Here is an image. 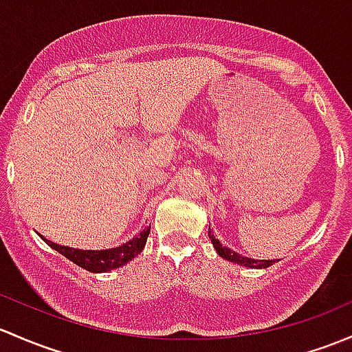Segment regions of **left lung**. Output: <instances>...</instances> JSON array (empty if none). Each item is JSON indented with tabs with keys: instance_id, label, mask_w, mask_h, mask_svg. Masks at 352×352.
Returning <instances> with one entry per match:
<instances>
[{
	"instance_id": "left-lung-1",
	"label": "left lung",
	"mask_w": 352,
	"mask_h": 352,
	"mask_svg": "<svg viewBox=\"0 0 352 352\" xmlns=\"http://www.w3.org/2000/svg\"><path fill=\"white\" fill-rule=\"evenodd\" d=\"M209 239H210V243H212V246L216 248L217 254H219L221 258H224V260L231 261V263L248 266V268H268V266H272L273 263H275V260H253V258L243 256V254L229 250V248H226L224 244L219 241V239H216V234L210 231V228H209Z\"/></svg>"
}]
</instances>
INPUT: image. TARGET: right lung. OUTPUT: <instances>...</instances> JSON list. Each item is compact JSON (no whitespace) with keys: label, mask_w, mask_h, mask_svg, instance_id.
<instances>
[{"label":"right lung","mask_w":352,"mask_h":352,"mask_svg":"<svg viewBox=\"0 0 352 352\" xmlns=\"http://www.w3.org/2000/svg\"><path fill=\"white\" fill-rule=\"evenodd\" d=\"M148 234H150V228H145L143 231H140L138 234L133 239H129L124 244L116 248H111V250H76V248H67L60 246L57 243H52L49 239L43 238V241L49 244L50 248H54L55 251H58L60 254H64L67 260L76 263L80 268L87 270L92 273H104L111 272L114 268H120V266L126 265L128 261H131L136 254L142 253V250L145 248Z\"/></svg>","instance_id":"right-lung-1"}]
</instances>
